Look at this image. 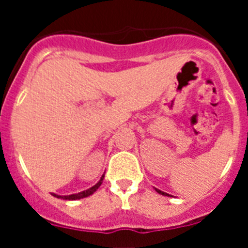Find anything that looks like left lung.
Returning <instances> with one entry per match:
<instances>
[{
  "mask_svg": "<svg viewBox=\"0 0 248 248\" xmlns=\"http://www.w3.org/2000/svg\"><path fill=\"white\" fill-rule=\"evenodd\" d=\"M155 191H156L157 194H160V195H164V196H170V195H169V194H166V192H164V191H161V190L156 189V187H155Z\"/></svg>",
  "mask_w": 248,
  "mask_h": 248,
  "instance_id": "8db88e82",
  "label": "left lung"
}]
</instances>
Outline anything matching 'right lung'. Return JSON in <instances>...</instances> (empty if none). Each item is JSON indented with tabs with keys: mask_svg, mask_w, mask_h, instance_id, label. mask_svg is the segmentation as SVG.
Instances as JSON below:
<instances>
[{
	"mask_svg": "<svg viewBox=\"0 0 248 248\" xmlns=\"http://www.w3.org/2000/svg\"><path fill=\"white\" fill-rule=\"evenodd\" d=\"M103 179H104V175H102V177H100V180L98 181V183L95 184V185L92 186V187H89V189L84 190V191L78 192V194H72V195H57V194H52V195H53L54 198L63 199V200H80V199L88 198V196H91V195H93L94 192L97 191L98 187H99V186L102 185Z\"/></svg>",
	"mask_w": 248,
	"mask_h": 248,
	"instance_id": "obj_1",
	"label": "right lung"
}]
</instances>
